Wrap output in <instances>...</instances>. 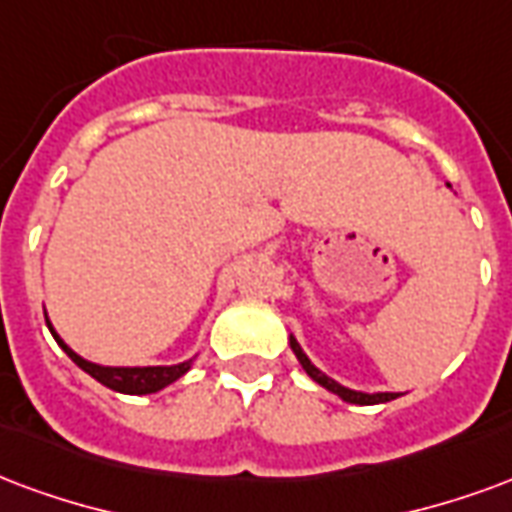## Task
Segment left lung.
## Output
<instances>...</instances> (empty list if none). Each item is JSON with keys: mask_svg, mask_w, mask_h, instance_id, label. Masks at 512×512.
Wrapping results in <instances>:
<instances>
[{"mask_svg": "<svg viewBox=\"0 0 512 512\" xmlns=\"http://www.w3.org/2000/svg\"><path fill=\"white\" fill-rule=\"evenodd\" d=\"M290 347H293L295 358H298V363L304 366V372L312 377L314 382H320L323 388H328L331 393H336V396H342L344 401H350V404H382V401H391L396 399L399 393H358V391H350V388H344V385H339V382H333L331 377H325L317 366H312V361L306 358L304 350L298 347V342L295 339H290Z\"/></svg>", "mask_w": 512, "mask_h": 512, "instance_id": "8db88e82", "label": "left lung"}]
</instances>
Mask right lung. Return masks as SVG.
<instances>
[{
  "label": "right lung",
  "instance_id": "right-lung-1",
  "mask_svg": "<svg viewBox=\"0 0 512 512\" xmlns=\"http://www.w3.org/2000/svg\"><path fill=\"white\" fill-rule=\"evenodd\" d=\"M48 323V320H45ZM48 328H51V323H48ZM51 333H54V339L59 342V347H62L70 358H73L78 366H81L83 372L92 374L94 380L102 382L105 388H111V391H119V393H157L162 391L165 385H170V382H176L181 377V374L187 372L189 369V361L187 363H179V366H138V369H113V366H97V363H89L83 361L81 355H75L67 344L56 336V331L51 328Z\"/></svg>",
  "mask_w": 512,
  "mask_h": 512
}]
</instances>
